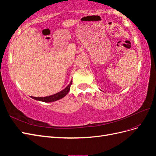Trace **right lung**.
I'll return each instance as SVG.
<instances>
[{"label": "right lung", "mask_w": 156, "mask_h": 156, "mask_svg": "<svg viewBox=\"0 0 156 156\" xmlns=\"http://www.w3.org/2000/svg\"><path fill=\"white\" fill-rule=\"evenodd\" d=\"M72 84V80L71 81L70 83L68 84V87L64 88L63 90L60 91L58 93L55 94L53 95H51L49 96H45V97H33L31 96L32 98L36 100H39L41 101H44V102H51V101H55L56 100H58L60 99L64 98L65 96L67 95V94L69 92V90H70V87Z\"/></svg>", "instance_id": "right-lung-1"}]
</instances>
